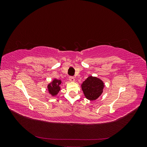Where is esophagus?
<instances>
[{
  "mask_svg": "<svg viewBox=\"0 0 147 147\" xmlns=\"http://www.w3.org/2000/svg\"><path fill=\"white\" fill-rule=\"evenodd\" d=\"M69 80L70 82H75V78L74 77H72V76H70V77H69Z\"/></svg>",
  "mask_w": 147,
  "mask_h": 147,
  "instance_id": "1",
  "label": "esophagus"
}]
</instances>
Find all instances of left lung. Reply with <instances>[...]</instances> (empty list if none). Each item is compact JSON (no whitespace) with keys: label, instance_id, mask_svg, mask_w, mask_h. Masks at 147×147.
<instances>
[{"label":"left lung","instance_id":"1","mask_svg":"<svg viewBox=\"0 0 147 147\" xmlns=\"http://www.w3.org/2000/svg\"><path fill=\"white\" fill-rule=\"evenodd\" d=\"M84 94L89 100H93L100 96L104 88V83L96 77H89L82 85Z\"/></svg>","mask_w":147,"mask_h":147}]
</instances>
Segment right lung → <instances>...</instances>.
<instances>
[{
	"label": "right lung",
	"mask_w": 147,
	"mask_h": 147,
	"mask_svg": "<svg viewBox=\"0 0 147 147\" xmlns=\"http://www.w3.org/2000/svg\"><path fill=\"white\" fill-rule=\"evenodd\" d=\"M61 83V80H54L53 81L51 84H48V89L49 92L53 96H55L60 91V84Z\"/></svg>",
	"instance_id": "obj_1"
}]
</instances>
